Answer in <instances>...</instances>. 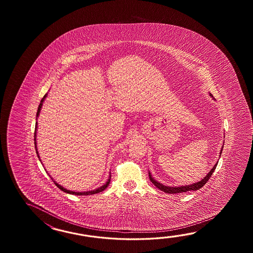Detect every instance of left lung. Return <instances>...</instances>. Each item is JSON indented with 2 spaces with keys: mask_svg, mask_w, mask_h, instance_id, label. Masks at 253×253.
I'll return each mask as SVG.
<instances>
[{
  "mask_svg": "<svg viewBox=\"0 0 253 253\" xmlns=\"http://www.w3.org/2000/svg\"><path fill=\"white\" fill-rule=\"evenodd\" d=\"M210 96L212 97V95L210 94ZM222 151V150H221ZM221 151H220V154H221ZM218 163L215 165L214 167L211 168L210 172L205 176L203 180H201L198 183H194V184H190V185H185V186H180V187H171V186H166L162 183L156 182V180H154V178L151 176V173L149 172V179H150L151 182L154 183L156 185V187L158 189H160L163 192L167 193V194H180V193H185V192H188V191H196V190H199L200 188H202L205 183L208 182V180L210 179L212 172H214L215 168L217 167Z\"/></svg>",
  "mask_w": 253,
  "mask_h": 253,
  "instance_id": "obj_1",
  "label": "left lung"
}]
</instances>
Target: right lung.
I'll return each mask as SVG.
<instances>
[{"mask_svg":"<svg viewBox=\"0 0 253 253\" xmlns=\"http://www.w3.org/2000/svg\"><path fill=\"white\" fill-rule=\"evenodd\" d=\"M47 97V94H45L44 95V97H42V101H41V104L39 105L38 111H37V117L39 116V114H40V111H41V108H42V102L44 101V99L46 98ZM36 130H37V123L35 125V132H34V144H35V148H36V153H37V155H38V151H37V146H36ZM38 157H40L38 155ZM110 178H111V175H110V177L108 180V182L105 183L103 186L101 187H99V188L96 189V190H93V191H89V192H84V193H77V192H72V191H70V190H67V189L63 188L61 185H59L58 183H56V182H54V183L56 184V186L58 187V188L60 189L61 191H63L65 193H67V194H75V195H89V194H97V193H100V192H102L104 191L105 189L107 188L108 186V184L110 183Z\"/></svg>","mask_w":253,"mask_h":253,"instance_id":"add662e5","label":"right lung"}]
</instances>
